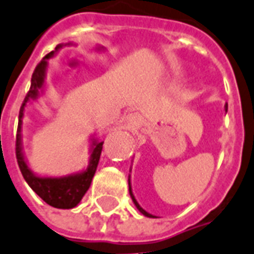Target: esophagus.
<instances>
[{
	"instance_id": "1",
	"label": "esophagus",
	"mask_w": 254,
	"mask_h": 254,
	"mask_svg": "<svg viewBox=\"0 0 254 254\" xmlns=\"http://www.w3.org/2000/svg\"><path fill=\"white\" fill-rule=\"evenodd\" d=\"M141 125V116L137 113L129 114L125 120V127L127 130H135Z\"/></svg>"
}]
</instances>
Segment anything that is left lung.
<instances>
[{
    "label": "left lung",
    "instance_id": "left-lung-1",
    "mask_svg": "<svg viewBox=\"0 0 254 254\" xmlns=\"http://www.w3.org/2000/svg\"><path fill=\"white\" fill-rule=\"evenodd\" d=\"M226 112H228V105H225V113H226ZM127 181H129V193H130V197H131V200H133V202H134L135 208L138 209V210H140V212L142 213V214H144V216H146V217L154 218V216H153V214H150V213L146 212V210H145V209L141 208L140 204H138V202H137V200H135L134 194H133V190H131V185H130V174H129V179H127Z\"/></svg>",
    "mask_w": 254,
    "mask_h": 254
}]
</instances>
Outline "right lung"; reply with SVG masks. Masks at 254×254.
Listing matches in <instances>:
<instances>
[{"label": "right lung", "instance_id": "right-lung-1", "mask_svg": "<svg viewBox=\"0 0 254 254\" xmlns=\"http://www.w3.org/2000/svg\"><path fill=\"white\" fill-rule=\"evenodd\" d=\"M74 45L73 42L67 44H58L53 52L46 54L41 63L37 65L34 73L32 75V84L30 90L26 94L24 104L19 109V120H18V130H17V142H15V156L18 162L19 170L24 176L25 181L32 188L37 196L41 197L46 204L57 209H71L80 204L84 194L88 191L90 184H92L93 176L96 173L97 165L100 161L101 156L102 144L104 141L97 140L94 134L89 138L90 141V158H89L88 166L84 170L75 172V173L66 174V176H60V177H52V176H40L34 173L26 161L24 154V146H22V120L25 116V108L28 104L37 101L42 93L45 92L46 88V70L49 66L50 58H53L56 54L63 49L64 46ZM97 52H104V46H96Z\"/></svg>", "mask_w": 254, "mask_h": 254}]
</instances>
